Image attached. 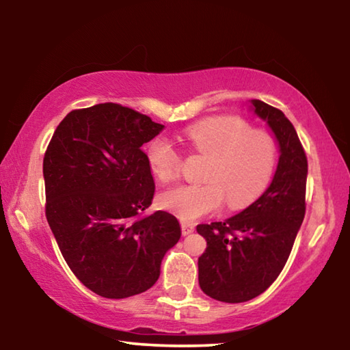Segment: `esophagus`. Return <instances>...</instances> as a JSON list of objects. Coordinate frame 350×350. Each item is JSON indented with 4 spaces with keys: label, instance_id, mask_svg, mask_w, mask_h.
Instances as JSON below:
<instances>
[{
    "label": "esophagus",
    "instance_id": "esophagus-1",
    "mask_svg": "<svg viewBox=\"0 0 350 350\" xmlns=\"http://www.w3.org/2000/svg\"><path fill=\"white\" fill-rule=\"evenodd\" d=\"M180 228H182V234L183 236H187V234L194 232V225L193 224H188V222H182L180 224Z\"/></svg>",
    "mask_w": 350,
    "mask_h": 350
}]
</instances>
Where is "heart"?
Masks as SVG:
<instances>
[{
  "label": "heart",
  "mask_w": 350,
  "mask_h": 350,
  "mask_svg": "<svg viewBox=\"0 0 350 350\" xmlns=\"http://www.w3.org/2000/svg\"><path fill=\"white\" fill-rule=\"evenodd\" d=\"M189 150L208 157L204 185H180L162 193L161 205L182 221H196L221 208L241 210L253 204L269 187L278 162L273 134L250 126L238 116H211L188 126L182 134ZM146 162L161 182L177 179L182 157L165 139L146 145Z\"/></svg>",
  "instance_id": "1"
}]
</instances>
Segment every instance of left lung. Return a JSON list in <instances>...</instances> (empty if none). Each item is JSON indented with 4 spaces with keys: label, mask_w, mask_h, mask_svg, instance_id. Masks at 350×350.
<instances>
[{
    "label": "left lung",
    "mask_w": 350,
    "mask_h": 350,
    "mask_svg": "<svg viewBox=\"0 0 350 350\" xmlns=\"http://www.w3.org/2000/svg\"><path fill=\"white\" fill-rule=\"evenodd\" d=\"M253 109L280 142V162L262 196L224 222L200 224L206 241L199 286L222 303H245L265 292L286 265L306 215L307 156L281 109L253 100Z\"/></svg>",
    "instance_id": "obj_1"
}]
</instances>
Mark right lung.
Masks as SVG:
<instances>
[{
	"instance_id": "right-lung-1",
	"label": "right lung",
	"mask_w": 350,
	"mask_h": 350,
	"mask_svg": "<svg viewBox=\"0 0 350 350\" xmlns=\"http://www.w3.org/2000/svg\"><path fill=\"white\" fill-rule=\"evenodd\" d=\"M162 128L126 106L100 103L70 111L44 152L47 222L77 280L103 298L152 287L180 238L171 213H145L156 185L142 145Z\"/></svg>"
}]
</instances>
